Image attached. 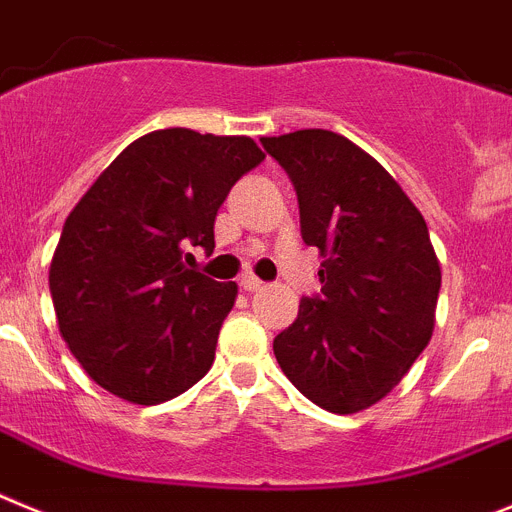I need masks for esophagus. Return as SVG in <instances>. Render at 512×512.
Here are the masks:
<instances>
[{"mask_svg":"<svg viewBox=\"0 0 512 512\" xmlns=\"http://www.w3.org/2000/svg\"><path fill=\"white\" fill-rule=\"evenodd\" d=\"M239 285H242V288H245V290H260L265 283H262V280L257 278V275L245 273V275H242V278H239Z\"/></svg>","mask_w":512,"mask_h":512,"instance_id":"34e87169","label":"esophagus"}]
</instances>
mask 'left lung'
Segmentation results:
<instances>
[{
	"mask_svg": "<svg viewBox=\"0 0 512 512\" xmlns=\"http://www.w3.org/2000/svg\"><path fill=\"white\" fill-rule=\"evenodd\" d=\"M296 186L303 242L319 247L321 296L273 342L275 359L311 403L365 411L426 349L441 267L421 211L362 147L329 130L262 137Z\"/></svg>",
	"mask_w": 512,
	"mask_h": 512,
	"instance_id": "obj_1",
	"label": "left lung"
}]
</instances>
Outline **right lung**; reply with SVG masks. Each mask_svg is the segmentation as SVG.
Listing matches in <instances>:
<instances>
[{"instance_id": "right-lung-1", "label": "right lung", "mask_w": 512, "mask_h": 512, "mask_svg": "<svg viewBox=\"0 0 512 512\" xmlns=\"http://www.w3.org/2000/svg\"><path fill=\"white\" fill-rule=\"evenodd\" d=\"M262 160L252 137L170 127L124 147L73 206L50 296L61 336L96 385L158 405L209 372L237 283L188 270L183 250H214L216 211Z\"/></svg>"}]
</instances>
